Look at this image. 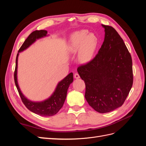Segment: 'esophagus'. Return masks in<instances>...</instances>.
Wrapping results in <instances>:
<instances>
[{"label":"esophagus","instance_id":"esophagus-1","mask_svg":"<svg viewBox=\"0 0 146 146\" xmlns=\"http://www.w3.org/2000/svg\"><path fill=\"white\" fill-rule=\"evenodd\" d=\"M74 78H76V79H78V78H80V76H79L78 74L76 73V74H74Z\"/></svg>","mask_w":146,"mask_h":146}]
</instances>
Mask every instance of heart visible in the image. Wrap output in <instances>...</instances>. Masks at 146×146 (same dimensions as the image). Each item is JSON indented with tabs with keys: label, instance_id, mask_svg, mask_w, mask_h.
Segmentation results:
<instances>
[{
	"label": "heart",
	"instance_id": "obj_1",
	"mask_svg": "<svg viewBox=\"0 0 146 146\" xmlns=\"http://www.w3.org/2000/svg\"><path fill=\"white\" fill-rule=\"evenodd\" d=\"M98 44L95 35L87 30H81L74 33L70 36L69 50L71 52H78V58L82 63H87L92 60Z\"/></svg>",
	"mask_w": 146,
	"mask_h": 146
}]
</instances>
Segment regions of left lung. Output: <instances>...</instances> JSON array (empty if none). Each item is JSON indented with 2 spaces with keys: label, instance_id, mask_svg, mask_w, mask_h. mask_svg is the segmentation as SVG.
Returning <instances> with one entry per match:
<instances>
[{
  "label": "left lung",
  "instance_id": "left-lung-1",
  "mask_svg": "<svg viewBox=\"0 0 146 146\" xmlns=\"http://www.w3.org/2000/svg\"><path fill=\"white\" fill-rule=\"evenodd\" d=\"M105 38L98 54L77 69L86 85L85 99L100 113L121 107L133 85L132 60L123 39L111 26L102 24Z\"/></svg>",
  "mask_w": 146,
  "mask_h": 146
}]
</instances>
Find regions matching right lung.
I'll list each match as a JSON object with an SVG mask.
<instances>
[{
    "label": "right lung",
    "mask_w": 146,
    "mask_h": 146,
    "mask_svg": "<svg viewBox=\"0 0 146 146\" xmlns=\"http://www.w3.org/2000/svg\"><path fill=\"white\" fill-rule=\"evenodd\" d=\"M46 30H35L31 33L22 45L17 53L16 59V68L15 71V82L17 91L23 100V102L30 111L39 116L48 117L56 114L62 108L67 96V92L70 84L73 82V74L71 72L57 84L55 90L49 98L42 101L35 102L27 99L22 92L17 82V61L19 53L27 49L37 39L48 36Z\"/></svg>",
    "instance_id": "obj_1"
}]
</instances>
